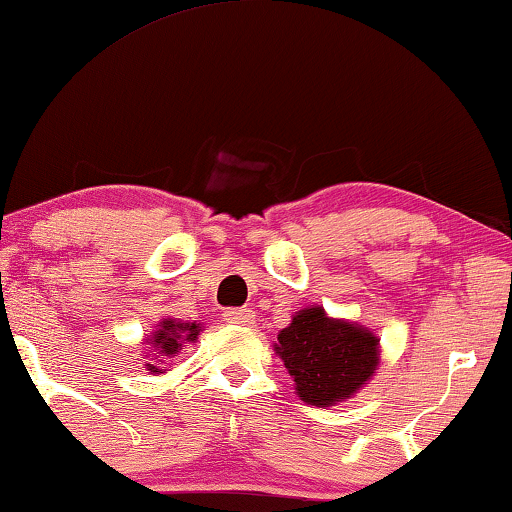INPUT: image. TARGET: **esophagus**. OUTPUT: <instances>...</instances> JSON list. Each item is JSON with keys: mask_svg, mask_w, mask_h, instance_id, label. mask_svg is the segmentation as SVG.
Listing matches in <instances>:
<instances>
[{"mask_svg": "<svg viewBox=\"0 0 512 512\" xmlns=\"http://www.w3.org/2000/svg\"><path fill=\"white\" fill-rule=\"evenodd\" d=\"M223 319H225V322H230V324L250 326L255 322V312H253V308H227Z\"/></svg>", "mask_w": 512, "mask_h": 512, "instance_id": "obj_1", "label": "esophagus"}]
</instances>
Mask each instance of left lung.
<instances>
[{"label": "left lung", "instance_id": "1", "mask_svg": "<svg viewBox=\"0 0 512 512\" xmlns=\"http://www.w3.org/2000/svg\"><path fill=\"white\" fill-rule=\"evenodd\" d=\"M377 338L361 326L329 319L322 308L296 312L278 333L276 354L308 404L329 407L354 395L375 372Z\"/></svg>", "mask_w": 512, "mask_h": 512}]
</instances>
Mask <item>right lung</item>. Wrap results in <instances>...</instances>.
Masks as SVG:
<instances>
[{"label":"right lung","instance_id":"1","mask_svg":"<svg viewBox=\"0 0 512 512\" xmlns=\"http://www.w3.org/2000/svg\"><path fill=\"white\" fill-rule=\"evenodd\" d=\"M200 331H202L200 324H181V322H172V319H167V322H160V329L154 333L151 345L158 349V356H172L179 352L183 342H195ZM147 365L154 375H158L160 368H156V365L151 363Z\"/></svg>","mask_w":512,"mask_h":512}]
</instances>
